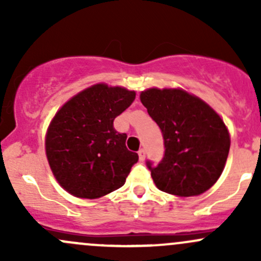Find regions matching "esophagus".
Segmentation results:
<instances>
[{
    "instance_id": "34e87169",
    "label": "esophagus",
    "mask_w": 261,
    "mask_h": 261,
    "mask_svg": "<svg viewBox=\"0 0 261 261\" xmlns=\"http://www.w3.org/2000/svg\"><path fill=\"white\" fill-rule=\"evenodd\" d=\"M145 156H146L145 150L144 149L139 150V159H140V162H144V160H145Z\"/></svg>"
}]
</instances>
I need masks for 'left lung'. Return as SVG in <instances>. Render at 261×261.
Returning <instances> with one entry per match:
<instances>
[{"mask_svg":"<svg viewBox=\"0 0 261 261\" xmlns=\"http://www.w3.org/2000/svg\"><path fill=\"white\" fill-rule=\"evenodd\" d=\"M140 101L159 125L165 154L147 167L158 189L177 197L208 191L225 169L230 133L221 116L199 97L181 88H147Z\"/></svg>","mask_w":261,"mask_h":261,"instance_id":"left-lung-1","label":"left lung"}]
</instances>
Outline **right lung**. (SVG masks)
Instances as JSON below:
<instances>
[{"instance_id":"right-lung-1","label":"right lung","mask_w":261,"mask_h":261,"mask_svg":"<svg viewBox=\"0 0 261 261\" xmlns=\"http://www.w3.org/2000/svg\"><path fill=\"white\" fill-rule=\"evenodd\" d=\"M135 96L125 87L97 83L58 110L45 134V154L64 191L96 199L125 184L139 155L127 150V136L115 130L114 120Z\"/></svg>"}]
</instances>
